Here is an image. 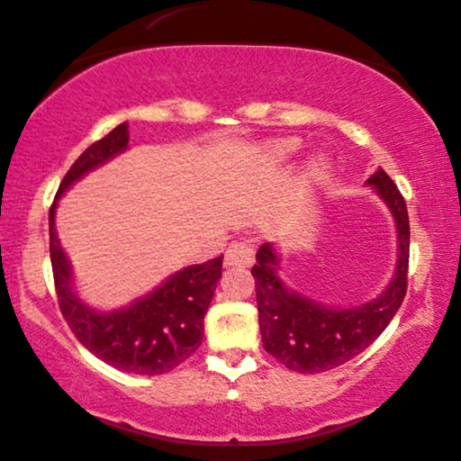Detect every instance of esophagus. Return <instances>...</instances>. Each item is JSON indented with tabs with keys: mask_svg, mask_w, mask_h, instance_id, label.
I'll return each mask as SVG.
<instances>
[{
	"mask_svg": "<svg viewBox=\"0 0 461 461\" xmlns=\"http://www.w3.org/2000/svg\"><path fill=\"white\" fill-rule=\"evenodd\" d=\"M255 261V252L246 242H231L225 250V265H250Z\"/></svg>",
	"mask_w": 461,
	"mask_h": 461,
	"instance_id": "1",
	"label": "esophagus"
}]
</instances>
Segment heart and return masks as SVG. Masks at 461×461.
Here are the masks:
<instances>
[{
    "label": "heart",
    "instance_id": "heart-1",
    "mask_svg": "<svg viewBox=\"0 0 461 461\" xmlns=\"http://www.w3.org/2000/svg\"><path fill=\"white\" fill-rule=\"evenodd\" d=\"M298 150V141L294 140H284V141H277L269 148V158L274 160V163H286L296 154ZM326 171V165H323V160H313V165H311V175L313 177H320Z\"/></svg>",
    "mask_w": 461,
    "mask_h": 461
}]
</instances>
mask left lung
<instances>
[{
  "label": "left lung",
  "mask_w": 461,
  "mask_h": 461,
  "mask_svg": "<svg viewBox=\"0 0 461 461\" xmlns=\"http://www.w3.org/2000/svg\"><path fill=\"white\" fill-rule=\"evenodd\" d=\"M391 206L399 233L397 274L386 293L353 309H330L284 288L277 277V255L269 242L261 244L252 267L257 288L258 328L265 351L293 372H328L357 357L372 345L397 313L407 293L410 267V217L403 194L384 168L367 179Z\"/></svg>",
  "instance_id": "obj_1"
}]
</instances>
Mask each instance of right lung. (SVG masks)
Masks as SVG:
<instances>
[{
    "label": "right lung",
    "instance_id": "right-lung-1",
    "mask_svg": "<svg viewBox=\"0 0 461 461\" xmlns=\"http://www.w3.org/2000/svg\"><path fill=\"white\" fill-rule=\"evenodd\" d=\"M127 144L125 122L94 141L64 175L56 200L73 181L125 150ZM54 212L56 203L50 206V258L58 304L83 347L122 372L157 375L171 372L203 345L204 315L221 277L223 255L177 271L129 309L98 313L86 307L70 288V267L54 228Z\"/></svg>",
    "mask_w": 461,
    "mask_h": 461
}]
</instances>
